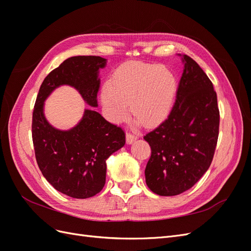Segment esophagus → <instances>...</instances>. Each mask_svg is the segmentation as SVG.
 I'll return each instance as SVG.
<instances>
[{
  "label": "esophagus",
  "mask_w": 251,
  "mask_h": 251,
  "mask_svg": "<svg viewBox=\"0 0 251 251\" xmlns=\"http://www.w3.org/2000/svg\"><path fill=\"white\" fill-rule=\"evenodd\" d=\"M126 143L127 144H132L134 141L137 140V136H135V135H133L131 133H126Z\"/></svg>",
  "instance_id": "obj_1"
}]
</instances>
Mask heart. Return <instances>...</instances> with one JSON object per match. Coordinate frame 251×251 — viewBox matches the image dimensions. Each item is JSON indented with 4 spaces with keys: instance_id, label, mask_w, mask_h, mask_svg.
Segmentation results:
<instances>
[{
    "instance_id": "b5f03b06",
    "label": "heart",
    "mask_w": 251,
    "mask_h": 251,
    "mask_svg": "<svg viewBox=\"0 0 251 251\" xmlns=\"http://www.w3.org/2000/svg\"><path fill=\"white\" fill-rule=\"evenodd\" d=\"M177 90V78L168 67L128 62L119 66L102 87L100 101L113 123L126 118L130 103L136 120L155 126L168 117Z\"/></svg>"
}]
</instances>
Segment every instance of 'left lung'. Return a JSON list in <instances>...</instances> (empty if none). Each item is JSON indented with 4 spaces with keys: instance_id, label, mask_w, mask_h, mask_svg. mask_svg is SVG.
Wrapping results in <instances>:
<instances>
[{
    "instance_id": "1",
    "label": "left lung",
    "mask_w": 251,
    "mask_h": 251,
    "mask_svg": "<svg viewBox=\"0 0 251 251\" xmlns=\"http://www.w3.org/2000/svg\"><path fill=\"white\" fill-rule=\"evenodd\" d=\"M183 73L169 117L144 136L151 155L146 182L159 196L193 187L209 169L219 136L220 114L212 82L193 58L183 54Z\"/></svg>"
}]
</instances>
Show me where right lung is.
I'll use <instances>...</instances> for the list:
<instances>
[{"label":"right lung","instance_id":"add662e5","mask_svg":"<svg viewBox=\"0 0 251 251\" xmlns=\"http://www.w3.org/2000/svg\"><path fill=\"white\" fill-rule=\"evenodd\" d=\"M107 66L100 56L67 58L44 79L32 115V140L36 162L49 183L71 198L87 199L100 193L105 183L107 159L126 143L125 132L93 109H85L69 130L49 124L45 100L55 89L70 86L89 105L97 107L100 71Z\"/></svg>","mask_w":251,"mask_h":251}]
</instances>
